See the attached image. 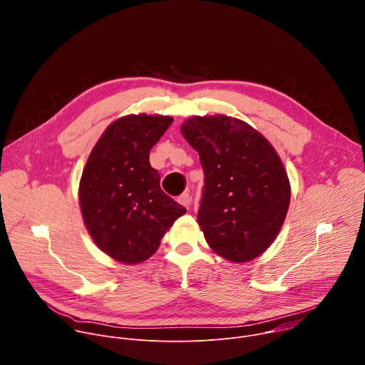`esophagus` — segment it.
<instances>
[{"instance_id": "1", "label": "esophagus", "mask_w": 365, "mask_h": 365, "mask_svg": "<svg viewBox=\"0 0 365 365\" xmlns=\"http://www.w3.org/2000/svg\"><path fill=\"white\" fill-rule=\"evenodd\" d=\"M178 200H179L180 205H183L185 207H187V210H189V206H190V195L189 193H182Z\"/></svg>"}]
</instances>
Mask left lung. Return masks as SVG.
<instances>
[{
    "mask_svg": "<svg viewBox=\"0 0 365 365\" xmlns=\"http://www.w3.org/2000/svg\"><path fill=\"white\" fill-rule=\"evenodd\" d=\"M182 134L199 153L205 175L197 224L206 242L231 263L263 254L290 203L289 178L273 145L227 115L189 118Z\"/></svg>",
    "mask_w": 365,
    "mask_h": 365,
    "instance_id": "obj_1",
    "label": "left lung"
}]
</instances>
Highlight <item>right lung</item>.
<instances>
[{"label":"right lung","mask_w":365,"mask_h":365,"mask_svg":"<svg viewBox=\"0 0 365 365\" xmlns=\"http://www.w3.org/2000/svg\"><path fill=\"white\" fill-rule=\"evenodd\" d=\"M172 117L125 115L92 148L79 183L81 212L95 244L124 264L144 262L186 210L160 187L150 166L153 145Z\"/></svg>","instance_id":"obj_1"}]
</instances>
